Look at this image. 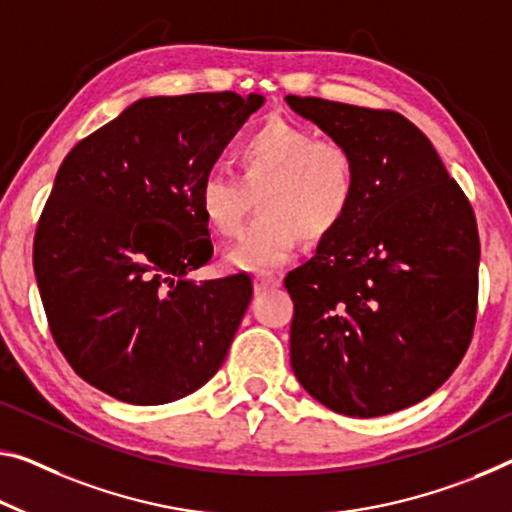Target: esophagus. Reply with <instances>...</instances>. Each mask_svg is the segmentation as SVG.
Here are the masks:
<instances>
[{
    "label": "esophagus",
    "instance_id": "1",
    "mask_svg": "<svg viewBox=\"0 0 512 512\" xmlns=\"http://www.w3.org/2000/svg\"><path fill=\"white\" fill-rule=\"evenodd\" d=\"M279 286H281V277H277V274H261V277L254 279L256 293H265V290L279 288Z\"/></svg>",
    "mask_w": 512,
    "mask_h": 512
}]
</instances>
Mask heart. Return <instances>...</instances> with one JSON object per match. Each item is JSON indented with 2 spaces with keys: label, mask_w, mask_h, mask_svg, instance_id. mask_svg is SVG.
I'll use <instances>...</instances> for the list:
<instances>
[{
  "label": "heart",
  "mask_w": 512,
  "mask_h": 512,
  "mask_svg": "<svg viewBox=\"0 0 512 512\" xmlns=\"http://www.w3.org/2000/svg\"><path fill=\"white\" fill-rule=\"evenodd\" d=\"M238 178L210 171L203 176L196 206L222 238L242 229L258 194V215L229 249L233 270L267 272L293 256L302 235L327 240L348 222L359 192L357 162L343 144L316 139L300 125L274 119L235 148Z\"/></svg>",
  "instance_id": "1"
}]
</instances>
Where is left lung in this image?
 <instances>
[{
    "instance_id": "8db88e82",
    "label": "left lung",
    "mask_w": 512,
    "mask_h": 512,
    "mask_svg": "<svg viewBox=\"0 0 512 512\" xmlns=\"http://www.w3.org/2000/svg\"><path fill=\"white\" fill-rule=\"evenodd\" d=\"M286 102L348 148L359 174L348 222L286 277L295 377L338 414L405 410L442 387L474 334V210L405 116L322 98Z\"/></svg>"
}]
</instances>
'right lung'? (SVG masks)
<instances>
[{
  "instance_id": "right-lung-1",
  "label": "right lung",
  "mask_w": 512,
  "mask_h": 512,
  "mask_svg": "<svg viewBox=\"0 0 512 512\" xmlns=\"http://www.w3.org/2000/svg\"><path fill=\"white\" fill-rule=\"evenodd\" d=\"M265 102L233 91L141 98L61 162L38 219L34 272L73 371L130 405H164L224 364L251 279L194 283L206 265L196 192Z\"/></svg>"
}]
</instances>
